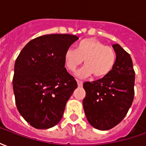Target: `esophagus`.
<instances>
[{
	"label": "esophagus",
	"mask_w": 146,
	"mask_h": 146,
	"mask_svg": "<svg viewBox=\"0 0 146 146\" xmlns=\"http://www.w3.org/2000/svg\"><path fill=\"white\" fill-rule=\"evenodd\" d=\"M76 82H77V85L80 87V86L83 85V82L82 81H80V80H76Z\"/></svg>",
	"instance_id": "34e87169"
}]
</instances>
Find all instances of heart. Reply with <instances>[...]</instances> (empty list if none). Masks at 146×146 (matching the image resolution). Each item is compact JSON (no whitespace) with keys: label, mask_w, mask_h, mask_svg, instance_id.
Wrapping results in <instances>:
<instances>
[{"label":"heart","mask_w":146,"mask_h":146,"mask_svg":"<svg viewBox=\"0 0 146 146\" xmlns=\"http://www.w3.org/2000/svg\"><path fill=\"white\" fill-rule=\"evenodd\" d=\"M116 58L113 48L95 38L80 41L76 44V50L68 48L63 56L65 67L70 72L75 71L84 59L86 65L76 73V76L80 78L92 74L96 78L106 76L113 69Z\"/></svg>","instance_id":"1"}]
</instances>
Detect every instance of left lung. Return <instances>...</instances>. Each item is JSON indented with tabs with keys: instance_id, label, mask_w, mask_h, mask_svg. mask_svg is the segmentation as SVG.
I'll return each instance as SVG.
<instances>
[{
	"instance_id": "8db88e82",
	"label": "left lung",
	"mask_w": 146,
	"mask_h": 146,
	"mask_svg": "<svg viewBox=\"0 0 146 146\" xmlns=\"http://www.w3.org/2000/svg\"><path fill=\"white\" fill-rule=\"evenodd\" d=\"M116 62L109 75L84 83L83 106L90 124L98 130H110L125 117L135 95V70L131 58L118 44L113 45Z\"/></svg>"
}]
</instances>
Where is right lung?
Listing matches in <instances>:
<instances>
[{
	"mask_svg": "<svg viewBox=\"0 0 146 146\" xmlns=\"http://www.w3.org/2000/svg\"><path fill=\"white\" fill-rule=\"evenodd\" d=\"M78 39L70 34L38 36L16 58L12 80L15 104L22 116L35 128L56 125L77 88L76 80L65 68L63 56Z\"/></svg>",
	"mask_w": 146,
	"mask_h": 146,
	"instance_id": "obj_1",
	"label": "right lung"
}]
</instances>
